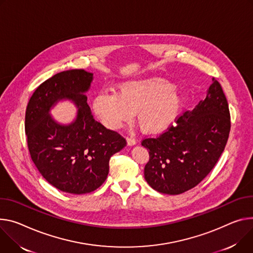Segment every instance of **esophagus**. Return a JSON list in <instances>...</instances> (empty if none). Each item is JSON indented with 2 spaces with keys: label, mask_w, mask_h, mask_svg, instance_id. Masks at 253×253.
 I'll return each mask as SVG.
<instances>
[{
  "label": "esophagus",
  "mask_w": 253,
  "mask_h": 253,
  "mask_svg": "<svg viewBox=\"0 0 253 253\" xmlns=\"http://www.w3.org/2000/svg\"><path fill=\"white\" fill-rule=\"evenodd\" d=\"M127 144L129 146L134 145V144H136V140L133 138V137H127Z\"/></svg>",
  "instance_id": "esophagus-1"
}]
</instances>
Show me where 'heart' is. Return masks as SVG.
Instances as JSON below:
<instances>
[{
	"mask_svg": "<svg viewBox=\"0 0 253 253\" xmlns=\"http://www.w3.org/2000/svg\"><path fill=\"white\" fill-rule=\"evenodd\" d=\"M181 107V98L170 83L159 80H132L119 85L118 93L103 90L94 100L93 108L101 121L112 129L136 120L145 133L167 129Z\"/></svg>",
	"mask_w": 253,
	"mask_h": 253,
	"instance_id": "obj_1",
	"label": "heart"
}]
</instances>
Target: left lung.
<instances>
[{
	"label": "left lung",
	"mask_w": 253,
	"mask_h": 253,
	"mask_svg": "<svg viewBox=\"0 0 253 253\" xmlns=\"http://www.w3.org/2000/svg\"><path fill=\"white\" fill-rule=\"evenodd\" d=\"M231 121L228 102L220 83L213 80L206 99L191 112L179 115L156 137L141 144L149 160L144 177L155 191L179 195L209 174L225 149Z\"/></svg>",
	"instance_id": "1"
}]
</instances>
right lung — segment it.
<instances>
[{
	"mask_svg": "<svg viewBox=\"0 0 253 253\" xmlns=\"http://www.w3.org/2000/svg\"><path fill=\"white\" fill-rule=\"evenodd\" d=\"M91 80L93 74L81 68L54 75L35 89L25 114L27 145L37 169L56 189L76 195L100 188L111 156L127 144L117 131L95 120L84 95ZM64 97L80 108L77 120L68 126L49 116V109Z\"/></svg>",
	"mask_w": 253,
	"mask_h": 253,
	"instance_id": "obj_1",
	"label": "right lung"
}]
</instances>
